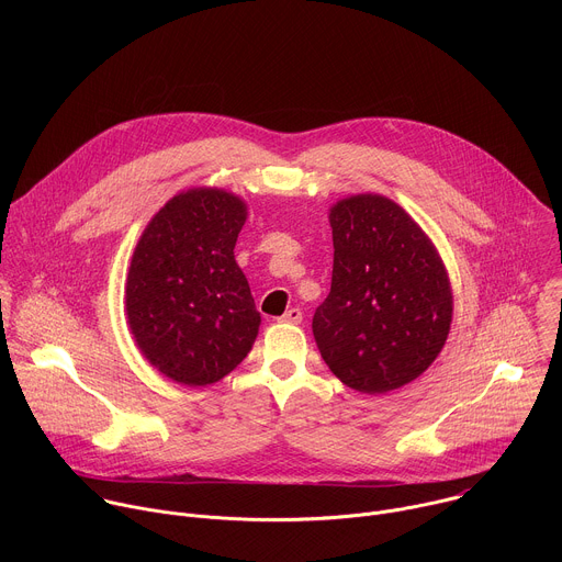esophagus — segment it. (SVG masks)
Masks as SVG:
<instances>
[{"instance_id":"obj_1","label":"esophagus","mask_w":562,"mask_h":562,"mask_svg":"<svg viewBox=\"0 0 562 562\" xmlns=\"http://www.w3.org/2000/svg\"><path fill=\"white\" fill-rule=\"evenodd\" d=\"M280 323H289V325H300L302 323V311L300 308H289L282 317H280Z\"/></svg>"}]
</instances>
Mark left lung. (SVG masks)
<instances>
[{
  "mask_svg": "<svg viewBox=\"0 0 562 562\" xmlns=\"http://www.w3.org/2000/svg\"><path fill=\"white\" fill-rule=\"evenodd\" d=\"M334 276L313 338L336 378L378 395L416 380L449 336L453 295L427 233L384 195L331 206Z\"/></svg>",
  "mask_w": 562,
  "mask_h": 562,
  "instance_id": "1",
  "label": "left lung"
}]
</instances>
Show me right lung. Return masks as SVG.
<instances>
[{"instance_id": "add662e5", "label": "right lung", "mask_w": 562, "mask_h": 562, "mask_svg": "<svg viewBox=\"0 0 562 562\" xmlns=\"http://www.w3.org/2000/svg\"><path fill=\"white\" fill-rule=\"evenodd\" d=\"M247 204L222 189L171 198L144 228L126 278V317L144 358L206 386L251 351L260 313L233 249Z\"/></svg>"}]
</instances>
